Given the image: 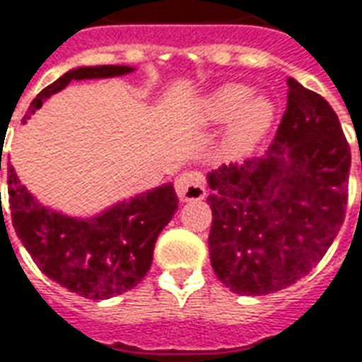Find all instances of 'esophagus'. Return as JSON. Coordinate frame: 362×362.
Here are the masks:
<instances>
[{
	"instance_id": "34e87169",
	"label": "esophagus",
	"mask_w": 362,
	"mask_h": 362,
	"mask_svg": "<svg viewBox=\"0 0 362 362\" xmlns=\"http://www.w3.org/2000/svg\"><path fill=\"white\" fill-rule=\"evenodd\" d=\"M176 195L180 201H201L205 199V178L199 173H182L175 180Z\"/></svg>"
}]
</instances>
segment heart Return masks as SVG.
<instances>
[{
  "label": "heart",
  "instance_id": "heart-1",
  "mask_svg": "<svg viewBox=\"0 0 362 362\" xmlns=\"http://www.w3.org/2000/svg\"><path fill=\"white\" fill-rule=\"evenodd\" d=\"M199 117L206 125L230 121L226 148L233 153L252 150L266 136L275 117L273 102L264 95H252L239 83H228L206 96Z\"/></svg>",
  "mask_w": 362,
  "mask_h": 362
}]
</instances>
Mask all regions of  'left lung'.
I'll list each match as a JSON object with an SVG mask.
<instances>
[{"label":"left lung","instance_id":"obj_1","mask_svg":"<svg viewBox=\"0 0 362 362\" xmlns=\"http://www.w3.org/2000/svg\"><path fill=\"white\" fill-rule=\"evenodd\" d=\"M286 85V112L266 156L206 175L212 269L243 296L305 277L346 216L351 151L338 115L296 79Z\"/></svg>","mask_w":362,"mask_h":362}]
</instances>
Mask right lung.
Listing matches in <instances>:
<instances>
[{"instance_id":"right-lung-1","label":"right lung","mask_w":362,"mask_h":362,"mask_svg":"<svg viewBox=\"0 0 362 362\" xmlns=\"http://www.w3.org/2000/svg\"><path fill=\"white\" fill-rule=\"evenodd\" d=\"M132 66H81L41 90L28 114L70 81L127 76ZM1 170V161H0ZM9 205L16 235L47 277L89 300H107L144 279L161 230L178 209L173 184L138 193L95 216H68L45 206L7 165Z\"/></svg>"}]
</instances>
